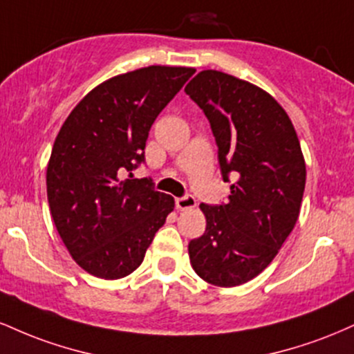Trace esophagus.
Masks as SVG:
<instances>
[{
	"label": "esophagus",
	"mask_w": 354,
	"mask_h": 354,
	"mask_svg": "<svg viewBox=\"0 0 354 354\" xmlns=\"http://www.w3.org/2000/svg\"><path fill=\"white\" fill-rule=\"evenodd\" d=\"M174 203H176V208L180 211L194 208V206H196V200H194L193 194H186V196L176 198V201H174Z\"/></svg>",
	"instance_id": "1"
}]
</instances>
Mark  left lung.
I'll return each mask as SVG.
<instances>
[{
  "label": "left lung",
  "instance_id": "left-lung-1",
  "mask_svg": "<svg viewBox=\"0 0 354 354\" xmlns=\"http://www.w3.org/2000/svg\"><path fill=\"white\" fill-rule=\"evenodd\" d=\"M186 95L208 118L228 200L200 208L203 236L188 245L191 266L214 286H238L278 254L299 216L306 166L293 123L273 96L226 73H198Z\"/></svg>",
  "mask_w": 354,
  "mask_h": 354
}]
</instances>
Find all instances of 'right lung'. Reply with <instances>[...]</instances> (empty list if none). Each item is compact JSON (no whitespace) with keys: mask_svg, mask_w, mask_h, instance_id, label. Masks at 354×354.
Masks as SVG:
<instances>
[{"mask_svg":"<svg viewBox=\"0 0 354 354\" xmlns=\"http://www.w3.org/2000/svg\"><path fill=\"white\" fill-rule=\"evenodd\" d=\"M193 73L148 66L115 76L61 126L48 163V203L64 246L89 274L133 273L173 211V196L154 189L151 178L131 180V171L145 163L154 120Z\"/></svg>","mask_w":354,"mask_h":354,"instance_id":"right-lung-1","label":"right lung"}]
</instances>
